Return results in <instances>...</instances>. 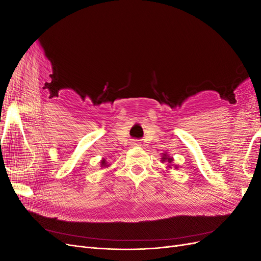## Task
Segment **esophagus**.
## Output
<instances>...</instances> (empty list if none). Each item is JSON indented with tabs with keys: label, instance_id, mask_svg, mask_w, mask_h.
Returning a JSON list of instances; mask_svg holds the SVG:
<instances>
[{
	"label": "esophagus",
	"instance_id": "1",
	"mask_svg": "<svg viewBox=\"0 0 261 261\" xmlns=\"http://www.w3.org/2000/svg\"><path fill=\"white\" fill-rule=\"evenodd\" d=\"M132 146H135L136 147V146H140V145H139V143H138L137 140H134L133 143H132Z\"/></svg>",
	"mask_w": 261,
	"mask_h": 261
}]
</instances>
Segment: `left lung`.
Here are the masks:
<instances>
[{
  "label": "left lung",
  "instance_id": "obj_1",
  "mask_svg": "<svg viewBox=\"0 0 261 261\" xmlns=\"http://www.w3.org/2000/svg\"><path fill=\"white\" fill-rule=\"evenodd\" d=\"M161 161H162V162H168V163H169L168 168L171 169V163H172V161H173V158L169 156L167 153H164L163 156L161 158ZM175 169H177V165H175Z\"/></svg>",
  "mask_w": 261,
  "mask_h": 261
}]
</instances>
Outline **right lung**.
I'll return each mask as SVG.
<instances>
[{
  "label": "right lung",
  "mask_w": 261,
  "mask_h": 261,
  "mask_svg": "<svg viewBox=\"0 0 261 261\" xmlns=\"http://www.w3.org/2000/svg\"><path fill=\"white\" fill-rule=\"evenodd\" d=\"M101 167H109V164H108V162H107V160L106 159H102L101 160Z\"/></svg>",
  "instance_id": "add662e5"
}]
</instances>
